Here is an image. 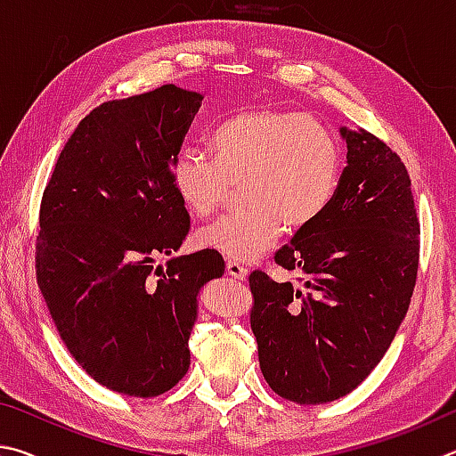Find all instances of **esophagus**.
Here are the masks:
<instances>
[{
	"mask_svg": "<svg viewBox=\"0 0 456 456\" xmlns=\"http://www.w3.org/2000/svg\"><path fill=\"white\" fill-rule=\"evenodd\" d=\"M226 273L232 278H236V281H246V278H248V268H244L232 260L226 265Z\"/></svg>",
	"mask_w": 456,
	"mask_h": 456,
	"instance_id": "esophagus-1",
	"label": "esophagus"
}]
</instances>
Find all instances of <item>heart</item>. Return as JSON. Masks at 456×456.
<instances>
[{"label": "heart", "instance_id": "heart-1", "mask_svg": "<svg viewBox=\"0 0 456 456\" xmlns=\"http://www.w3.org/2000/svg\"><path fill=\"white\" fill-rule=\"evenodd\" d=\"M212 158L186 150L172 186L198 220L214 216L240 183L244 206L200 230L198 244L232 262H254L289 230H305L330 206L342 148L314 116L276 106H246L216 126Z\"/></svg>", "mask_w": 456, "mask_h": 456}]
</instances>
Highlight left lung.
I'll return each instance as SVG.
<instances>
[{"instance_id":"1","label":"left lung","mask_w":456,"mask_h":456,"mask_svg":"<svg viewBox=\"0 0 456 456\" xmlns=\"http://www.w3.org/2000/svg\"><path fill=\"white\" fill-rule=\"evenodd\" d=\"M340 135L346 167L330 206L274 254L297 282L248 278L260 370L298 404L337 401L369 377L417 284L420 224L403 159L364 130Z\"/></svg>"}]
</instances>
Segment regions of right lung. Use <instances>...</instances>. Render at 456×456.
<instances>
[{
  "instance_id": "obj_1",
  "label": "right lung",
  "mask_w": 456,
  "mask_h": 456,
  "mask_svg": "<svg viewBox=\"0 0 456 456\" xmlns=\"http://www.w3.org/2000/svg\"><path fill=\"white\" fill-rule=\"evenodd\" d=\"M202 95L174 84L103 102L66 142L39 206L36 276L63 345L102 387L164 395L188 372L198 292L218 252L172 256L190 216L172 166Z\"/></svg>"
}]
</instances>
